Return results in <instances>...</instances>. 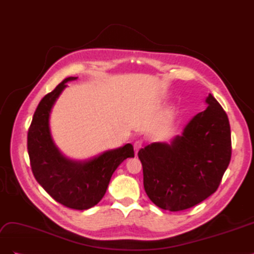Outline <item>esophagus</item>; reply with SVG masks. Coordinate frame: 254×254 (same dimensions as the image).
I'll return each mask as SVG.
<instances>
[{
	"label": "esophagus",
	"mask_w": 254,
	"mask_h": 254,
	"mask_svg": "<svg viewBox=\"0 0 254 254\" xmlns=\"http://www.w3.org/2000/svg\"><path fill=\"white\" fill-rule=\"evenodd\" d=\"M142 147V142L141 141H136V142H134V144H133V148H134V151H135V153H137V151L140 150V148Z\"/></svg>",
	"instance_id": "obj_1"
}]
</instances>
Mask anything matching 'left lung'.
<instances>
[{
    "label": "left lung",
    "mask_w": 254,
    "mask_h": 254,
    "mask_svg": "<svg viewBox=\"0 0 254 254\" xmlns=\"http://www.w3.org/2000/svg\"><path fill=\"white\" fill-rule=\"evenodd\" d=\"M206 109L191 119L170 143L141 148L144 189L163 210L182 211L216 191L231 159V130L227 113L209 94Z\"/></svg>",
    "instance_id": "obj_1"
}]
</instances>
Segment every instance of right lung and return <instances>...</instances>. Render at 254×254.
Returning a JSON list of instances; mask_svg holds the SVG:
<instances>
[{
  "mask_svg": "<svg viewBox=\"0 0 254 254\" xmlns=\"http://www.w3.org/2000/svg\"><path fill=\"white\" fill-rule=\"evenodd\" d=\"M75 79L65 78L41 99L28 129L27 150L35 178L51 197L70 209L88 210L102 200L115 170L133 158L134 151L131 144H126L80 161L59 150L51 133V112L66 82Z\"/></svg>",
  "mask_w": 254,
  "mask_h": 254,
  "instance_id": "add662e5",
  "label": "right lung"
}]
</instances>
